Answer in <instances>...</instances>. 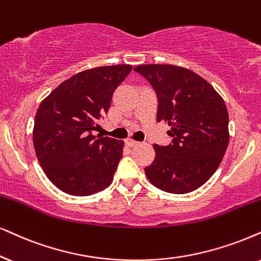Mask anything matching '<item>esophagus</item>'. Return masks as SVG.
<instances>
[{
  "instance_id": "1",
  "label": "esophagus",
  "mask_w": 261,
  "mask_h": 261,
  "mask_svg": "<svg viewBox=\"0 0 261 261\" xmlns=\"http://www.w3.org/2000/svg\"><path fill=\"white\" fill-rule=\"evenodd\" d=\"M125 143H126V146H128V147H135V146H137L140 142L135 141V140H133V138H126V140H125Z\"/></svg>"
}]
</instances>
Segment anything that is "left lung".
<instances>
[{"mask_svg":"<svg viewBox=\"0 0 261 261\" xmlns=\"http://www.w3.org/2000/svg\"><path fill=\"white\" fill-rule=\"evenodd\" d=\"M135 71L158 95V121L171 126L169 146L154 144L144 169L149 182L172 194L203 186L222 163L229 144V114L223 97L195 72L174 65H141Z\"/></svg>","mask_w":261,"mask_h":261,"instance_id":"1","label":"left lung"}]
</instances>
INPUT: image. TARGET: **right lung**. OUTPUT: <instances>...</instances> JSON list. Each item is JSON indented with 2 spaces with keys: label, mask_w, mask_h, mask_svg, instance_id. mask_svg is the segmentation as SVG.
<instances>
[{
  "label": "right lung",
  "mask_w": 261,
  "mask_h": 261,
  "mask_svg": "<svg viewBox=\"0 0 261 261\" xmlns=\"http://www.w3.org/2000/svg\"><path fill=\"white\" fill-rule=\"evenodd\" d=\"M131 70V65H112L82 71L39 105L32 135L36 156L45 176L64 193L92 195L113 180L124 141L96 137L91 130Z\"/></svg>",
  "instance_id": "right-lung-1"
}]
</instances>
